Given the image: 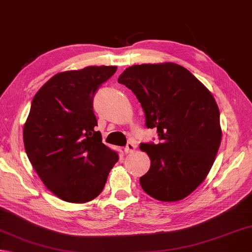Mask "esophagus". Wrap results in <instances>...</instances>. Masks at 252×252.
Segmentation results:
<instances>
[{
  "mask_svg": "<svg viewBox=\"0 0 252 252\" xmlns=\"http://www.w3.org/2000/svg\"><path fill=\"white\" fill-rule=\"evenodd\" d=\"M137 146L134 141H128L127 145L125 147V153L126 154H130V153H134V151L136 150Z\"/></svg>",
  "mask_w": 252,
  "mask_h": 252,
  "instance_id": "34e87169",
  "label": "esophagus"
}]
</instances>
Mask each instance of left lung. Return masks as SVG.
Listing matches in <instances>:
<instances>
[{
	"label": "left lung",
	"instance_id": "left-lung-1",
	"mask_svg": "<svg viewBox=\"0 0 252 252\" xmlns=\"http://www.w3.org/2000/svg\"><path fill=\"white\" fill-rule=\"evenodd\" d=\"M118 83L138 98L147 128H157L160 139L140 144L151 162L139 180L142 189L162 202L187 197L205 180L220 146L215 98L188 69L172 63L131 65Z\"/></svg>",
	"mask_w": 252,
	"mask_h": 252
}]
</instances>
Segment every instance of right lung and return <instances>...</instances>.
Instances as JSON below:
<instances>
[{"mask_svg": "<svg viewBox=\"0 0 252 252\" xmlns=\"http://www.w3.org/2000/svg\"><path fill=\"white\" fill-rule=\"evenodd\" d=\"M116 70L91 65L57 73L32 98L23 130L26 154L46 188L65 202L94 200L118 161L95 131L93 112L94 94Z\"/></svg>", "mask_w": 252, "mask_h": 252, "instance_id": "1", "label": "right lung"}]
</instances>
